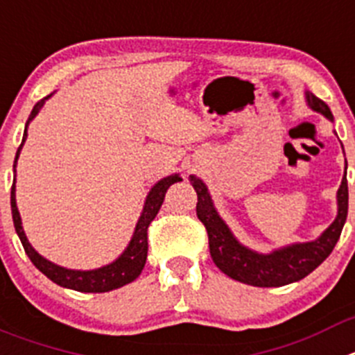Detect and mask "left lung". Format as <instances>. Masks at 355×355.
I'll return each mask as SVG.
<instances>
[{
    "label": "left lung",
    "mask_w": 355,
    "mask_h": 355,
    "mask_svg": "<svg viewBox=\"0 0 355 355\" xmlns=\"http://www.w3.org/2000/svg\"><path fill=\"white\" fill-rule=\"evenodd\" d=\"M304 98L311 110L326 116L329 121H334L329 107L313 93L304 91ZM190 183L197 191V216L207 230L213 262L220 271L232 279L253 287H284L303 279L331 255L340 239L341 229L347 222V211H349L347 160L345 175L336 193L338 214L334 222L313 241L292 243L269 253L255 252L243 245L223 222V218L218 214L206 183L197 175H190Z\"/></svg>",
    "instance_id": "left-lung-1"
}]
</instances>
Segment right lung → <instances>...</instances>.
I'll use <instances>...</instances> for the list:
<instances>
[{
    "label": "right lung",
    "instance_id": "right-lung-1",
    "mask_svg": "<svg viewBox=\"0 0 355 355\" xmlns=\"http://www.w3.org/2000/svg\"><path fill=\"white\" fill-rule=\"evenodd\" d=\"M52 96V93L45 98H42L37 105L33 107L31 114H29L28 123H26L24 135H22V142L17 149V155H15L14 162V174L15 167H17L19 155H21V149L24 146L26 137H28V125L35 119L40 109L44 107L45 100H49ZM178 181H183L180 174H172L160 180L158 183H155V187L149 190L148 197H146L144 207H142V213L137 220V225L133 230V236L130 239L128 246L125 248V252L118 257L116 260H112L110 264L102 266L98 269H89V271H83V269H67L63 266H58L51 260H47L45 257H42L37 250L31 246V243L28 241L26 237L24 229H22V220L21 214L17 209V200H15V178L14 184H12V193H10V206H12V218H14V227L15 232H17L19 239H21L22 246H24L26 255L29 257V260L33 262L35 268L38 271L44 272L49 279H52L54 284L61 285L64 288H71V291L77 292H109L114 288H119L126 284H132L133 279L137 278L142 272L146 264V259H148V227L149 223L155 220V216L160 211L162 204H164L165 193H167L168 187Z\"/></svg>",
    "mask_w": 355,
    "mask_h": 355
}]
</instances>
